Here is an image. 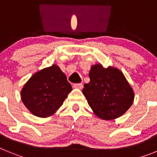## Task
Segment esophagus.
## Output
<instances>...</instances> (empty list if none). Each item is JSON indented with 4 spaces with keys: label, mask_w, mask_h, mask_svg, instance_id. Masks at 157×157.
<instances>
[{
    "label": "esophagus",
    "mask_w": 157,
    "mask_h": 157,
    "mask_svg": "<svg viewBox=\"0 0 157 157\" xmlns=\"http://www.w3.org/2000/svg\"><path fill=\"white\" fill-rule=\"evenodd\" d=\"M74 87L75 89H78V90H82L83 87V85L82 83H76V84H75L74 85Z\"/></svg>",
    "instance_id": "34e87169"
}]
</instances>
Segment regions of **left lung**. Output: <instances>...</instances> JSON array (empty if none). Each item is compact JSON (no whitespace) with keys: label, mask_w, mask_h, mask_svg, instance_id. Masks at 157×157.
I'll list each match as a JSON object with an SVG mask.
<instances>
[{"label":"left lung","mask_w":157,"mask_h":157,"mask_svg":"<svg viewBox=\"0 0 157 157\" xmlns=\"http://www.w3.org/2000/svg\"><path fill=\"white\" fill-rule=\"evenodd\" d=\"M90 82L84 85L82 94L96 116L111 120L123 116L132 105L134 93L123 72L113 67L101 64L91 67Z\"/></svg>","instance_id":"obj_1"}]
</instances>
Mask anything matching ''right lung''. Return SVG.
<instances>
[{
  "label": "right lung",
  "mask_w": 157,
  "mask_h": 157,
  "mask_svg": "<svg viewBox=\"0 0 157 157\" xmlns=\"http://www.w3.org/2000/svg\"><path fill=\"white\" fill-rule=\"evenodd\" d=\"M72 87L56 64L45 67L30 77L21 90V99L34 116H51L63 105Z\"/></svg>",
  "instance_id": "1"
}]
</instances>
